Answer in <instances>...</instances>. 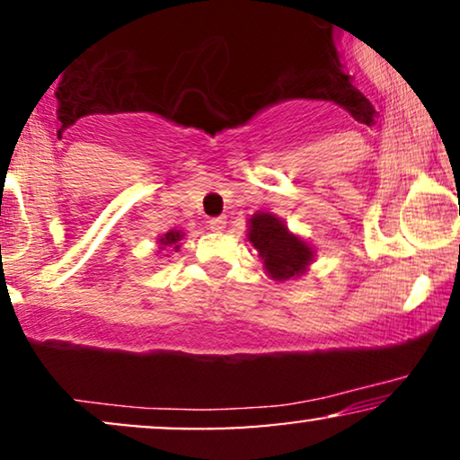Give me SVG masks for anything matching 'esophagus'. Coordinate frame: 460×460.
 I'll list each match as a JSON object with an SVG mask.
<instances>
[{"mask_svg":"<svg viewBox=\"0 0 460 460\" xmlns=\"http://www.w3.org/2000/svg\"><path fill=\"white\" fill-rule=\"evenodd\" d=\"M209 226H212L214 231H225V229H226V218H225V216H218V218H212V220H209Z\"/></svg>","mask_w":460,"mask_h":460,"instance_id":"esophagus-1","label":"esophagus"}]
</instances>
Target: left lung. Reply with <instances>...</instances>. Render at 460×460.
I'll use <instances>...</instances> for the list:
<instances>
[{
    "label": "left lung",
    "instance_id": "8db88e82",
    "mask_svg": "<svg viewBox=\"0 0 460 460\" xmlns=\"http://www.w3.org/2000/svg\"><path fill=\"white\" fill-rule=\"evenodd\" d=\"M246 240L263 263V272L272 281H289L309 272L315 248L305 237L288 229L283 218L272 212H257L248 218Z\"/></svg>",
    "mask_w": 460,
    "mask_h": 460
}]
</instances>
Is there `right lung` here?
<instances>
[{"mask_svg": "<svg viewBox=\"0 0 460 460\" xmlns=\"http://www.w3.org/2000/svg\"><path fill=\"white\" fill-rule=\"evenodd\" d=\"M183 231L181 229H171L166 231V234L160 235V240H157V252H177L179 248H181V240H183ZM168 257V255H164Z\"/></svg>", "mask_w": 460, "mask_h": 460, "instance_id": "obj_1", "label": "right lung"}]
</instances>
